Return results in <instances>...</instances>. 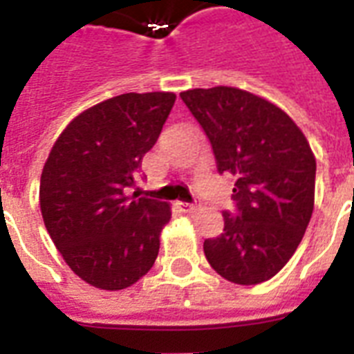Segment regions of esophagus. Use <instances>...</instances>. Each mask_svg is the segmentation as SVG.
Here are the masks:
<instances>
[{
    "label": "esophagus",
    "mask_w": 354,
    "mask_h": 354,
    "mask_svg": "<svg viewBox=\"0 0 354 354\" xmlns=\"http://www.w3.org/2000/svg\"><path fill=\"white\" fill-rule=\"evenodd\" d=\"M182 205L183 213H194V211L198 209V204H180Z\"/></svg>",
    "instance_id": "34e87169"
}]
</instances>
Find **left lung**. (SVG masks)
<instances>
[{"mask_svg":"<svg viewBox=\"0 0 354 354\" xmlns=\"http://www.w3.org/2000/svg\"><path fill=\"white\" fill-rule=\"evenodd\" d=\"M180 97L209 138L218 172L235 180L236 213L224 211V232L205 239V259L236 285L272 279L313 216L316 158L305 133L274 102L232 86Z\"/></svg>","mask_w":354,"mask_h":354,"instance_id":"1","label":"left lung"}]
</instances>
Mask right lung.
Segmentation results:
<instances>
[{
    "instance_id": "obj_1",
    "label": "right lung",
    "mask_w": 354,
    "mask_h": 354,
    "mask_svg": "<svg viewBox=\"0 0 354 354\" xmlns=\"http://www.w3.org/2000/svg\"><path fill=\"white\" fill-rule=\"evenodd\" d=\"M174 101L171 91H152L99 102L64 128L44 165L40 209L47 233L69 268L95 288H128L158 257L171 205L124 191Z\"/></svg>"
}]
</instances>
